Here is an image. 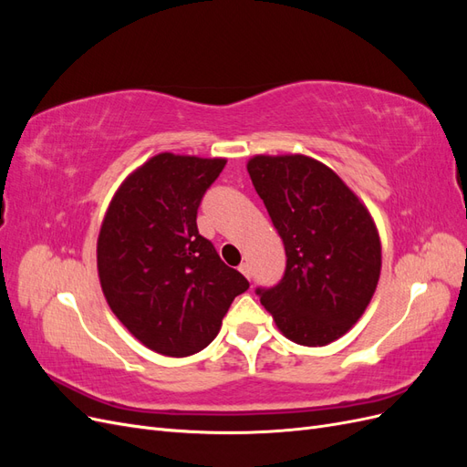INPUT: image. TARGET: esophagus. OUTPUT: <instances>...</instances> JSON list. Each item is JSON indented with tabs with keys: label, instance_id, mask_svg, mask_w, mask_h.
Returning a JSON list of instances; mask_svg holds the SVG:
<instances>
[{
	"label": "esophagus",
	"instance_id": "1",
	"mask_svg": "<svg viewBox=\"0 0 467 467\" xmlns=\"http://www.w3.org/2000/svg\"><path fill=\"white\" fill-rule=\"evenodd\" d=\"M239 273H242L245 278H249V280H251V266H249L247 263H242V265H239Z\"/></svg>",
	"mask_w": 467,
	"mask_h": 467
}]
</instances>
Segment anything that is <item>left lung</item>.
Returning a JSON list of instances; mask_svg holds the SVG:
<instances>
[{
  "label": "left lung",
  "instance_id": "1",
  "mask_svg": "<svg viewBox=\"0 0 467 467\" xmlns=\"http://www.w3.org/2000/svg\"><path fill=\"white\" fill-rule=\"evenodd\" d=\"M247 171L285 244L286 268L261 304L294 343L323 347L370 304L381 266L368 210L338 175L306 155H255Z\"/></svg>",
  "mask_w": 467,
  "mask_h": 467
}]
</instances>
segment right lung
<instances>
[{"label": "right lung", "instance_id": "right-lung-1", "mask_svg": "<svg viewBox=\"0 0 467 467\" xmlns=\"http://www.w3.org/2000/svg\"><path fill=\"white\" fill-rule=\"evenodd\" d=\"M225 160L160 153L126 179L97 242L105 298L140 343L165 357L208 347L247 278L199 234L196 214Z\"/></svg>", "mask_w": 467, "mask_h": 467}]
</instances>
